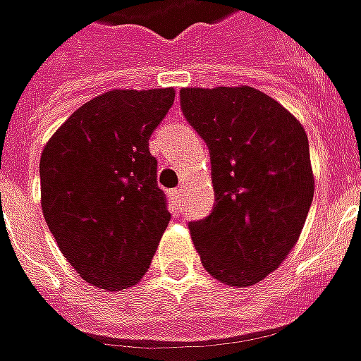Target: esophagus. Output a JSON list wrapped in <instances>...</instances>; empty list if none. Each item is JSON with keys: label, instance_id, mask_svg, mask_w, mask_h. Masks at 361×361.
<instances>
[{"label": "esophagus", "instance_id": "obj_1", "mask_svg": "<svg viewBox=\"0 0 361 361\" xmlns=\"http://www.w3.org/2000/svg\"><path fill=\"white\" fill-rule=\"evenodd\" d=\"M170 195H172V199L173 201H176V203H180V199H181V189H172V191H170Z\"/></svg>", "mask_w": 361, "mask_h": 361}]
</instances>
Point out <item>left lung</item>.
Returning a JSON list of instances; mask_svg holds the SVG:
<instances>
[{
	"label": "left lung",
	"instance_id": "8db88e82",
	"mask_svg": "<svg viewBox=\"0 0 361 361\" xmlns=\"http://www.w3.org/2000/svg\"><path fill=\"white\" fill-rule=\"evenodd\" d=\"M189 126L211 152L214 209L189 222L204 271L251 286L279 269L313 201L310 142L302 123L251 87L181 89Z\"/></svg>",
	"mask_w": 361,
	"mask_h": 361
}]
</instances>
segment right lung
Returning a JSON list of instances; mask_svg holds the SVG:
<instances>
[{
  "mask_svg": "<svg viewBox=\"0 0 361 361\" xmlns=\"http://www.w3.org/2000/svg\"><path fill=\"white\" fill-rule=\"evenodd\" d=\"M173 89L110 90L73 111L46 142V224L82 280L123 290L142 279L170 222L149 139Z\"/></svg>",
  "mask_w": 361,
  "mask_h": 361,
  "instance_id": "right-lung-1",
  "label": "right lung"
}]
</instances>
